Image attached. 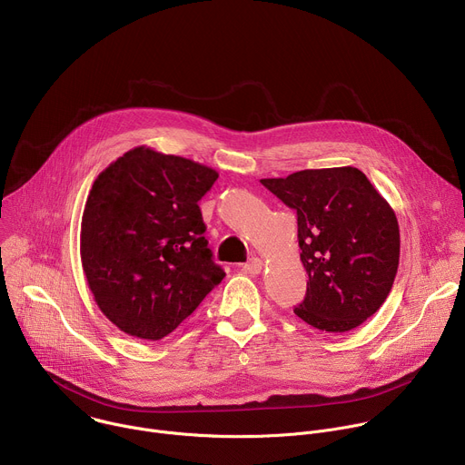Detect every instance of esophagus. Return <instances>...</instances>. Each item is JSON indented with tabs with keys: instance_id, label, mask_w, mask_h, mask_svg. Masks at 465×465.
Segmentation results:
<instances>
[{
	"instance_id": "esophagus-1",
	"label": "esophagus",
	"mask_w": 465,
	"mask_h": 465,
	"mask_svg": "<svg viewBox=\"0 0 465 465\" xmlns=\"http://www.w3.org/2000/svg\"><path fill=\"white\" fill-rule=\"evenodd\" d=\"M262 260L260 258H251L245 265H243V271L249 272V274H258L262 271Z\"/></svg>"
}]
</instances>
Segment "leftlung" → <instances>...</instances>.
Returning a JSON list of instances; mask_svg holds the SVG:
<instances>
[{"instance_id": "1", "label": "left lung", "mask_w": 465, "mask_h": 465, "mask_svg": "<svg viewBox=\"0 0 465 465\" xmlns=\"http://www.w3.org/2000/svg\"><path fill=\"white\" fill-rule=\"evenodd\" d=\"M262 184L297 211L308 290L295 315L328 333L361 326L387 301L400 265L391 203L353 166L301 170Z\"/></svg>"}]
</instances>
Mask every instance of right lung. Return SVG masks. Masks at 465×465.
<instances>
[{"label":"right lung","mask_w":465,"mask_h":465,"mask_svg":"<svg viewBox=\"0 0 465 465\" xmlns=\"http://www.w3.org/2000/svg\"><path fill=\"white\" fill-rule=\"evenodd\" d=\"M218 172L135 146L93 181L80 260L101 312L121 331L159 341L223 281L198 202Z\"/></svg>","instance_id":"right-lung-1"}]
</instances>
